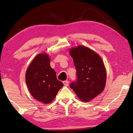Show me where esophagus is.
Instances as JSON below:
<instances>
[{"mask_svg": "<svg viewBox=\"0 0 133 133\" xmlns=\"http://www.w3.org/2000/svg\"><path fill=\"white\" fill-rule=\"evenodd\" d=\"M63 84H64L65 86H68V85H69V81H67V80L63 81Z\"/></svg>", "mask_w": 133, "mask_h": 133, "instance_id": "obj_1", "label": "esophagus"}]
</instances>
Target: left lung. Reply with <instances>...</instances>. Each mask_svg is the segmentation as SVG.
<instances>
[{
  "label": "left lung",
  "mask_w": 133,
  "mask_h": 133,
  "mask_svg": "<svg viewBox=\"0 0 133 133\" xmlns=\"http://www.w3.org/2000/svg\"><path fill=\"white\" fill-rule=\"evenodd\" d=\"M77 71V79L70 84L82 102H89L104 90L107 73L104 63L97 53L87 47L70 49Z\"/></svg>",
  "instance_id": "1"
}]
</instances>
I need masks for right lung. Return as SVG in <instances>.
Masks as SVG:
<instances>
[{
    "instance_id": "obj_1",
    "label": "right lung",
    "mask_w": 133,
    "mask_h": 133,
    "mask_svg": "<svg viewBox=\"0 0 133 133\" xmlns=\"http://www.w3.org/2000/svg\"><path fill=\"white\" fill-rule=\"evenodd\" d=\"M50 62L48 54H39L26 72V83L31 95L44 104L52 102L63 86V83L57 79L56 71L51 67Z\"/></svg>"
}]
</instances>
